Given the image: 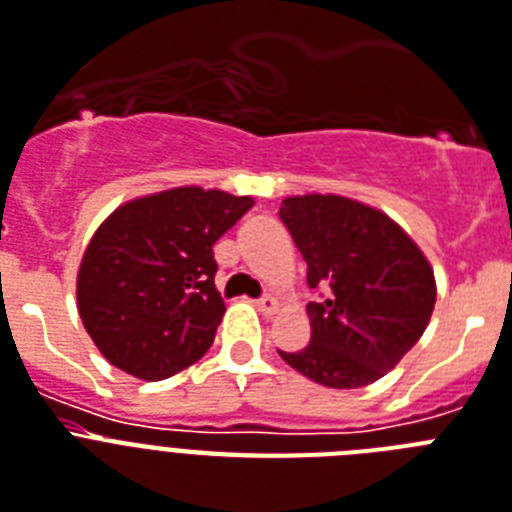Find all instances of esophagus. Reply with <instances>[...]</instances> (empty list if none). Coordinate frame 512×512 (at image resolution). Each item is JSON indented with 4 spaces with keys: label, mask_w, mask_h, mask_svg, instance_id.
<instances>
[{
    "label": "esophagus",
    "mask_w": 512,
    "mask_h": 512,
    "mask_svg": "<svg viewBox=\"0 0 512 512\" xmlns=\"http://www.w3.org/2000/svg\"><path fill=\"white\" fill-rule=\"evenodd\" d=\"M257 310H260L263 315H276L278 310H281V302H278V297L268 294V297L257 299Z\"/></svg>",
    "instance_id": "obj_1"
}]
</instances>
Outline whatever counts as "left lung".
Segmentation results:
<instances>
[{"instance_id":"obj_1","label":"left lung","mask_w":512,"mask_h":512,"mask_svg":"<svg viewBox=\"0 0 512 512\" xmlns=\"http://www.w3.org/2000/svg\"><path fill=\"white\" fill-rule=\"evenodd\" d=\"M307 263L310 342L281 352L294 371L331 389L378 381L413 350L434 313L429 257L400 223L339 194L286 197L278 210Z\"/></svg>"}]
</instances>
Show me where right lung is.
Wrapping results in <instances>:
<instances>
[{
  "instance_id": "1",
  "label": "right lung",
  "mask_w": 512,
  "mask_h": 512,
  "mask_svg": "<svg viewBox=\"0 0 512 512\" xmlns=\"http://www.w3.org/2000/svg\"><path fill=\"white\" fill-rule=\"evenodd\" d=\"M252 205V197L176 186L128 199L102 220L78 265L76 297L107 363L160 381L210 350L226 313L213 244Z\"/></svg>"
}]
</instances>
